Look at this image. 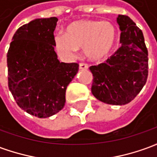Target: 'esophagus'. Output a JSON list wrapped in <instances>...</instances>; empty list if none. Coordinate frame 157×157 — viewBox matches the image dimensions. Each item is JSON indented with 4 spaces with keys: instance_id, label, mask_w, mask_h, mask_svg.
I'll return each instance as SVG.
<instances>
[{
    "instance_id": "esophagus-1",
    "label": "esophagus",
    "mask_w": 157,
    "mask_h": 157,
    "mask_svg": "<svg viewBox=\"0 0 157 157\" xmlns=\"http://www.w3.org/2000/svg\"><path fill=\"white\" fill-rule=\"evenodd\" d=\"M79 69L81 70V71H86V70H87L88 69V65L85 64V63H81L80 65H79Z\"/></svg>"
}]
</instances>
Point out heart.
I'll return each instance as SVG.
<instances>
[{
  "label": "heart",
  "instance_id": "obj_1",
  "mask_svg": "<svg viewBox=\"0 0 157 157\" xmlns=\"http://www.w3.org/2000/svg\"><path fill=\"white\" fill-rule=\"evenodd\" d=\"M117 40V29L112 22L84 20L71 23L65 34L55 37V47L59 55L72 59L77 48H83L84 55L92 61L106 58L112 52Z\"/></svg>",
  "mask_w": 157,
  "mask_h": 157
}]
</instances>
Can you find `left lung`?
Here are the masks:
<instances>
[{
	"label": "left lung",
	"instance_id": "obj_1",
	"mask_svg": "<svg viewBox=\"0 0 157 157\" xmlns=\"http://www.w3.org/2000/svg\"><path fill=\"white\" fill-rule=\"evenodd\" d=\"M120 47L98 65H92V93L112 105L131 102L145 86L148 76V50L143 33L128 16L118 15Z\"/></svg>",
	"mask_w": 157,
	"mask_h": 157
}]
</instances>
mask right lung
Instances as JSON below:
<instances>
[{"mask_svg":"<svg viewBox=\"0 0 157 157\" xmlns=\"http://www.w3.org/2000/svg\"><path fill=\"white\" fill-rule=\"evenodd\" d=\"M57 22L55 17L37 18L20 27L6 55L9 90L21 109L38 118H48L64 108L67 86L78 72V64L58 59Z\"/></svg>","mask_w":157,"mask_h":157,"instance_id":"right-lung-1","label":"right lung"}]
</instances>
